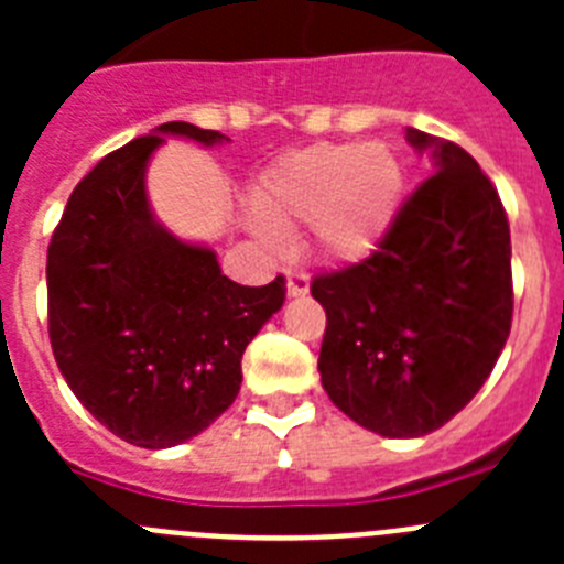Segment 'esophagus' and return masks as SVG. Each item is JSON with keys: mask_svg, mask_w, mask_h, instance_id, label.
Returning <instances> with one entry per match:
<instances>
[{"mask_svg": "<svg viewBox=\"0 0 564 564\" xmlns=\"http://www.w3.org/2000/svg\"><path fill=\"white\" fill-rule=\"evenodd\" d=\"M311 291V276L305 271H288V296H305Z\"/></svg>", "mask_w": 564, "mask_h": 564, "instance_id": "esophagus-1", "label": "esophagus"}]
</instances>
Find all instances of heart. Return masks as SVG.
Segmentation results:
<instances>
[{"instance_id": "obj_1", "label": "heart", "mask_w": 564, "mask_h": 564, "mask_svg": "<svg viewBox=\"0 0 564 564\" xmlns=\"http://www.w3.org/2000/svg\"><path fill=\"white\" fill-rule=\"evenodd\" d=\"M401 188L403 172L390 149L322 143L288 154L259 181L253 203L268 223L253 228L265 246H279L271 221L311 223L322 257L352 262L367 257L390 228Z\"/></svg>"}]
</instances>
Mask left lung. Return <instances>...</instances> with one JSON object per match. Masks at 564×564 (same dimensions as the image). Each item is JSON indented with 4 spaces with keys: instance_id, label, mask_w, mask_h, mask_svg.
Masks as SVG:
<instances>
[{
    "instance_id": "1",
    "label": "left lung",
    "mask_w": 564,
    "mask_h": 564,
    "mask_svg": "<svg viewBox=\"0 0 564 564\" xmlns=\"http://www.w3.org/2000/svg\"><path fill=\"white\" fill-rule=\"evenodd\" d=\"M430 174L376 251L318 273L327 313L322 387L344 415L383 437L441 430L477 395L511 333V231L500 194L466 149L406 129Z\"/></svg>"
}]
</instances>
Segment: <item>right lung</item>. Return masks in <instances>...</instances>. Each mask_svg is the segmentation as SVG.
<instances>
[{
  "mask_svg": "<svg viewBox=\"0 0 564 564\" xmlns=\"http://www.w3.org/2000/svg\"><path fill=\"white\" fill-rule=\"evenodd\" d=\"M214 129L169 121L115 149L73 188L47 248V330L78 401L121 441L166 449L234 403L248 341L285 302V276L237 285L212 248L154 220L147 163L166 138Z\"/></svg>",
  "mask_w": 564,
  "mask_h": 564,
  "instance_id": "add662e5",
  "label": "right lung"
}]
</instances>
